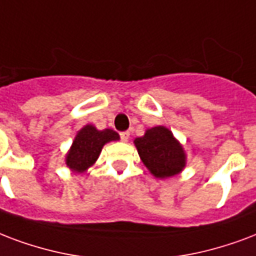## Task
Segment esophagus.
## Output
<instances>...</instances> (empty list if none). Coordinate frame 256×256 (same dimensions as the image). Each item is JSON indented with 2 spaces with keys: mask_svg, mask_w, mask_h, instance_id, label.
Masks as SVG:
<instances>
[{
  "mask_svg": "<svg viewBox=\"0 0 256 256\" xmlns=\"http://www.w3.org/2000/svg\"><path fill=\"white\" fill-rule=\"evenodd\" d=\"M120 140H122V141L128 142V138H130V132H120Z\"/></svg>",
  "mask_w": 256,
  "mask_h": 256,
  "instance_id": "esophagus-1",
  "label": "esophagus"
}]
</instances>
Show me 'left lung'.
I'll return each mask as SVG.
<instances>
[{
	"label": "left lung",
	"mask_w": 256,
	"mask_h": 256,
	"mask_svg": "<svg viewBox=\"0 0 256 256\" xmlns=\"http://www.w3.org/2000/svg\"><path fill=\"white\" fill-rule=\"evenodd\" d=\"M134 145L144 165L157 178L178 174L185 168L184 149L165 126L148 128L145 136L134 140Z\"/></svg>",
	"instance_id": "obj_1"
}]
</instances>
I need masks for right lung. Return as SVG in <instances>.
<instances>
[{
    "mask_svg": "<svg viewBox=\"0 0 256 256\" xmlns=\"http://www.w3.org/2000/svg\"><path fill=\"white\" fill-rule=\"evenodd\" d=\"M120 134L111 128L98 130L92 124H86L78 132L70 152L66 156V164L72 172L84 173L92 166L107 142L118 141Z\"/></svg>",
    "mask_w": 256,
    "mask_h": 256,
    "instance_id": "add662e5",
    "label": "right lung"
}]
</instances>
